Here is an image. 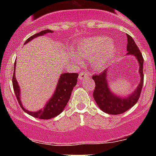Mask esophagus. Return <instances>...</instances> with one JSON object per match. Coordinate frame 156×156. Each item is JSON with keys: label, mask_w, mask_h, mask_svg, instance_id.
Masks as SVG:
<instances>
[{"label": "esophagus", "mask_w": 156, "mask_h": 156, "mask_svg": "<svg viewBox=\"0 0 156 156\" xmlns=\"http://www.w3.org/2000/svg\"><path fill=\"white\" fill-rule=\"evenodd\" d=\"M89 75L86 73H81L79 74V80H87L89 79Z\"/></svg>", "instance_id": "1"}]
</instances>
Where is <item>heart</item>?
I'll use <instances>...</instances> for the list:
<instances>
[{"label":"heart","mask_w":156,"mask_h":156,"mask_svg":"<svg viewBox=\"0 0 156 156\" xmlns=\"http://www.w3.org/2000/svg\"><path fill=\"white\" fill-rule=\"evenodd\" d=\"M76 54L70 51L71 59L76 64H81L83 58H91V64L94 68L100 69L114 58L117 48L107 37H94L85 39L76 46Z\"/></svg>","instance_id":"heart-1"}]
</instances>
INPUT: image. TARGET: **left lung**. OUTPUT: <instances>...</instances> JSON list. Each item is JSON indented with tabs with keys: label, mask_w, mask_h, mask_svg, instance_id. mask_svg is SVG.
<instances>
[{
	"label": "left lung",
	"mask_w": 156,
	"mask_h": 156,
	"mask_svg": "<svg viewBox=\"0 0 156 156\" xmlns=\"http://www.w3.org/2000/svg\"><path fill=\"white\" fill-rule=\"evenodd\" d=\"M127 37V46H126V55L134 56L139 65V74H140V83L137 88L127 96H119L112 91L108 85V77L109 68L104 70L98 75L92 76L95 82V88L93 93V97L100 109L105 113L110 115L122 114L132 108L138 101L140 94L142 90L144 83V74H143V65L144 59L142 55L139 50L138 47L135 44V41L131 37L126 34Z\"/></svg>",
	"instance_id": "obj_1"
}]
</instances>
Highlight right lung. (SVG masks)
<instances>
[{
  "label": "right lung",
  "instance_id": "1",
  "mask_svg": "<svg viewBox=\"0 0 156 156\" xmlns=\"http://www.w3.org/2000/svg\"><path fill=\"white\" fill-rule=\"evenodd\" d=\"M51 33H53V31L50 30H43V31L40 32L38 34H34V36H32L30 38H28L25 42V44H27V43L31 41L33 39H35L37 37L45 35L47 34H51ZM16 62L14 65L12 84H13L14 91H15L17 100L20 106H21V108L29 115L41 119H51V118L57 116V115L61 113L64 110L65 107H66L69 100L72 91L73 90V87L76 85L78 74L70 73H62L61 76H59L58 80L57 86H56L55 92H54L51 97L50 98V99L47 101L44 107L43 108H41L38 111L31 112L26 109L23 107V104H22L21 98H20L21 90H20L19 83L16 80Z\"/></svg>",
  "mask_w": 156,
  "mask_h": 156
}]
</instances>
